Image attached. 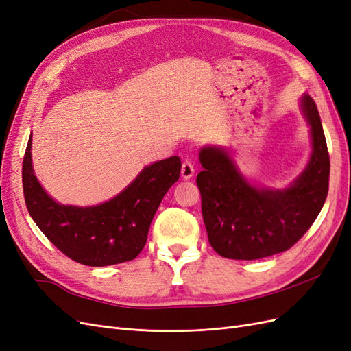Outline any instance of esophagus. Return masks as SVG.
Wrapping results in <instances>:
<instances>
[{
    "mask_svg": "<svg viewBox=\"0 0 351 351\" xmlns=\"http://www.w3.org/2000/svg\"><path fill=\"white\" fill-rule=\"evenodd\" d=\"M193 176H195V167L186 160L183 165H181V177H183V180H190Z\"/></svg>",
    "mask_w": 351,
    "mask_h": 351,
    "instance_id": "34e87169",
    "label": "esophagus"
}]
</instances>
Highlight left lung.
<instances>
[{
	"label": "left lung",
	"instance_id": "1",
	"mask_svg": "<svg viewBox=\"0 0 351 351\" xmlns=\"http://www.w3.org/2000/svg\"><path fill=\"white\" fill-rule=\"evenodd\" d=\"M300 108L311 128L308 165L285 189L258 187L239 171L222 147H203L196 183L212 248L225 258L258 260L295 245L315 222L328 195L330 155L315 101L304 94Z\"/></svg>",
	"mask_w": 351,
	"mask_h": 351
}]
</instances>
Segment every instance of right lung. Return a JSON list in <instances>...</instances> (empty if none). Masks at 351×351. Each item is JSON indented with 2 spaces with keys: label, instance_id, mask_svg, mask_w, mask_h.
Wrapping results in <instances>:
<instances>
[{
  "label": "right lung",
  "instance_id": "obj_1",
  "mask_svg": "<svg viewBox=\"0 0 351 351\" xmlns=\"http://www.w3.org/2000/svg\"><path fill=\"white\" fill-rule=\"evenodd\" d=\"M178 156L156 161L113 199L95 206H71L53 200L40 186L32 164V135L23 160L27 210L45 237L77 263L103 267L134 260L147 244L152 217L180 177Z\"/></svg>",
  "mask_w": 351,
  "mask_h": 351
}]
</instances>
